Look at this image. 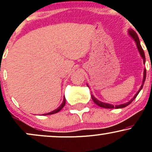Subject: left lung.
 Instances as JSON below:
<instances>
[{
	"instance_id": "left-lung-1",
	"label": "left lung",
	"mask_w": 152,
	"mask_h": 152,
	"mask_svg": "<svg viewBox=\"0 0 152 152\" xmlns=\"http://www.w3.org/2000/svg\"><path fill=\"white\" fill-rule=\"evenodd\" d=\"M129 34L131 36H132V38L134 40V41H135L136 44H137V48L138 50H139V53H140L141 56H142V58H143V61H144V64H145V61H146V58H145V55H144V50H143V48H142V46H141V44H140V41H139V37H138L137 33L135 32L134 30H132V29H131V30H129ZM146 69H144V78H143V82H142V85L141 86L140 88H139V91L137 92V94H136V95L134 96V98L132 99L131 100L129 101V102L126 103V104H120V105H112V104H106V103H104V102H100V101H99L98 99H96L95 98V97L93 95L91 94V98L93 99L94 102L95 103L96 105H98L100 106V107H102V108H106V109H121V108H124L127 106L128 105H129V104L132 103V102L134 101V99L136 98V97L137 96V95L139 94V91H140L141 90H142L143 86H144V81H145V79H146Z\"/></svg>"
}]
</instances>
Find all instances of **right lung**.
<instances>
[{"label": "right lung", "instance_id": "obj_1", "mask_svg": "<svg viewBox=\"0 0 152 152\" xmlns=\"http://www.w3.org/2000/svg\"><path fill=\"white\" fill-rule=\"evenodd\" d=\"M66 104V99H65V96L64 97V100H63V102L62 104H61V106H59L58 108H57L56 109L53 110V111H51V112H49V113H47V114H44V115H50V114H56V113L58 112V111H60L63 108H64V106H65Z\"/></svg>", "mask_w": 152, "mask_h": 152}]
</instances>
